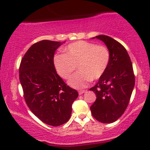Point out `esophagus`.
I'll return each instance as SVG.
<instances>
[{
	"instance_id": "esophagus-1",
	"label": "esophagus",
	"mask_w": 150,
	"mask_h": 150,
	"mask_svg": "<svg viewBox=\"0 0 150 150\" xmlns=\"http://www.w3.org/2000/svg\"><path fill=\"white\" fill-rule=\"evenodd\" d=\"M85 92H86L85 90H80V91H79V95H82V94L85 93Z\"/></svg>"
}]
</instances>
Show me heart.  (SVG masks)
Returning <instances> with one entry per match:
<instances>
[{"mask_svg":"<svg viewBox=\"0 0 150 150\" xmlns=\"http://www.w3.org/2000/svg\"><path fill=\"white\" fill-rule=\"evenodd\" d=\"M64 54L54 57L55 69L63 79H69L76 68L79 71L69 81L76 89L85 88L92 80H98L104 74L110 60L108 49L93 43L78 41L63 50Z\"/></svg>","mask_w":150,"mask_h":150,"instance_id":"b5f03b06","label":"heart"}]
</instances>
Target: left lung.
I'll use <instances>...</instances> for the list:
<instances>
[{"label": "left lung", "instance_id": "8db88e82", "mask_svg": "<svg viewBox=\"0 0 150 150\" xmlns=\"http://www.w3.org/2000/svg\"><path fill=\"white\" fill-rule=\"evenodd\" d=\"M97 38L106 44L110 51V60L104 74L89 90L96 95L92 104V115L104 124L115 122L128 105L134 87L132 64L126 48L110 37L100 35Z\"/></svg>", "mask_w": 150, "mask_h": 150}]
</instances>
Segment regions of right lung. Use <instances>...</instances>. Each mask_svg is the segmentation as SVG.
<instances>
[{"label":"right lung","mask_w":150,"mask_h":150,"mask_svg":"<svg viewBox=\"0 0 150 150\" xmlns=\"http://www.w3.org/2000/svg\"><path fill=\"white\" fill-rule=\"evenodd\" d=\"M60 42L42 40L30 47L21 60L19 78L26 103L37 117L52 126L70 118L71 105L79 93L57 74L55 51Z\"/></svg>","instance_id":"right-lung-1"}]
</instances>
